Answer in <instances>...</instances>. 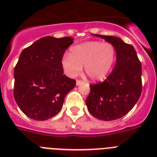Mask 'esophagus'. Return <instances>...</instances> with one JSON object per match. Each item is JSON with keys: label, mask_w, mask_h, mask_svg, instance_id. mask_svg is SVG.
<instances>
[{"label": "esophagus", "mask_w": 157, "mask_h": 157, "mask_svg": "<svg viewBox=\"0 0 157 157\" xmlns=\"http://www.w3.org/2000/svg\"><path fill=\"white\" fill-rule=\"evenodd\" d=\"M83 83L82 80H77V85L78 86V85H80V84H81Z\"/></svg>", "instance_id": "1"}]
</instances>
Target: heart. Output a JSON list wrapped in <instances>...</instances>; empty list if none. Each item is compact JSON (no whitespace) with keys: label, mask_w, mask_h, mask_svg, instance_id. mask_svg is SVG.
<instances>
[{"label":"heart","mask_w":157,"mask_h":157,"mask_svg":"<svg viewBox=\"0 0 157 157\" xmlns=\"http://www.w3.org/2000/svg\"><path fill=\"white\" fill-rule=\"evenodd\" d=\"M116 58V50L111 43L90 41L73 46L70 55L64 56L62 65L70 77H77L84 71L89 78L100 80L107 77Z\"/></svg>","instance_id":"b5f03b06"}]
</instances>
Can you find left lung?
Wrapping results in <instances>:
<instances>
[{"label":"left lung","mask_w":157,"mask_h":157,"mask_svg":"<svg viewBox=\"0 0 157 157\" xmlns=\"http://www.w3.org/2000/svg\"><path fill=\"white\" fill-rule=\"evenodd\" d=\"M93 35L114 46L116 64L103 82L90 85L86 105L95 118L112 121L126 115L138 101L142 91L141 64L132 45L115 36Z\"/></svg>","instance_id":"1"}]
</instances>
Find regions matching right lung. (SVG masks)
Listing matches in <instances>:
<instances>
[{
    "instance_id": "add662e5",
    "label": "right lung",
    "mask_w": 157,
    "mask_h": 157,
    "mask_svg": "<svg viewBox=\"0 0 157 157\" xmlns=\"http://www.w3.org/2000/svg\"><path fill=\"white\" fill-rule=\"evenodd\" d=\"M73 39L46 36L24 49L14 69L13 95L29 118L44 121L55 116L76 80L63 74L62 60Z\"/></svg>"
}]
</instances>
